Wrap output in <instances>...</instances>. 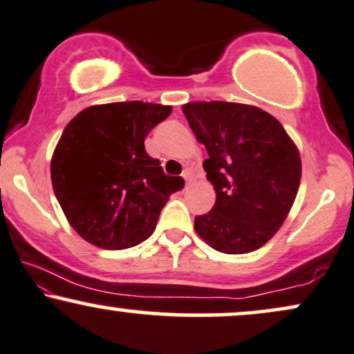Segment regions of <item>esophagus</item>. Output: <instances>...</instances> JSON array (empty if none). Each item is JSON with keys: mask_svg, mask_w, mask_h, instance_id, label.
Here are the masks:
<instances>
[{"mask_svg": "<svg viewBox=\"0 0 354 354\" xmlns=\"http://www.w3.org/2000/svg\"><path fill=\"white\" fill-rule=\"evenodd\" d=\"M183 178H185V181H186V186H191V183L194 181V176H193V173H191L189 169H185V171H183Z\"/></svg>", "mask_w": 354, "mask_h": 354, "instance_id": "esophagus-1", "label": "esophagus"}]
</instances>
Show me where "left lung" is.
I'll use <instances>...</instances> for the list:
<instances>
[{"mask_svg":"<svg viewBox=\"0 0 354 354\" xmlns=\"http://www.w3.org/2000/svg\"><path fill=\"white\" fill-rule=\"evenodd\" d=\"M183 113L206 147L203 166L216 191L212 209L194 218V231L219 252H252L292 209L301 178L299 148L282 123L254 105L189 102Z\"/></svg>","mask_w":354,"mask_h":354,"instance_id":"1","label":"left lung"}]
</instances>
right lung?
<instances>
[{
	"mask_svg": "<svg viewBox=\"0 0 354 354\" xmlns=\"http://www.w3.org/2000/svg\"><path fill=\"white\" fill-rule=\"evenodd\" d=\"M169 105H92L67 123L50 160L53 188L69 224L100 249H129L151 236L183 178L163 173L145 138Z\"/></svg>",
	"mask_w": 354,
	"mask_h": 354,
	"instance_id": "obj_1",
	"label": "right lung"
}]
</instances>
